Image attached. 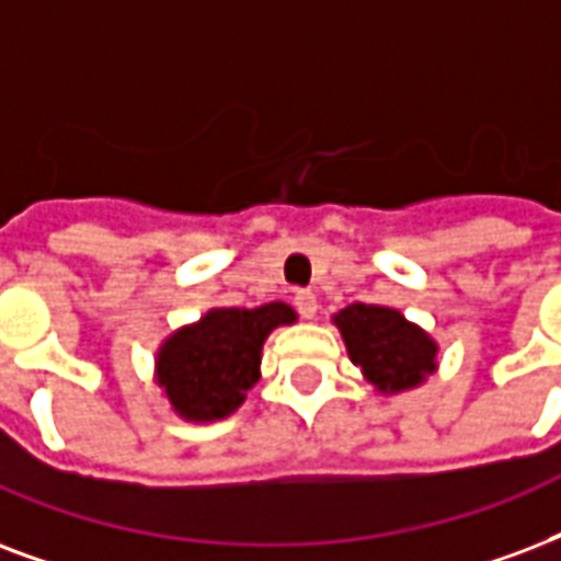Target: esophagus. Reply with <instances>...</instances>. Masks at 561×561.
<instances>
[{"label":"esophagus","mask_w":561,"mask_h":561,"mask_svg":"<svg viewBox=\"0 0 561 561\" xmlns=\"http://www.w3.org/2000/svg\"><path fill=\"white\" fill-rule=\"evenodd\" d=\"M294 306H297V311L306 320H311L318 314V297H314L311 290H297V294H294Z\"/></svg>","instance_id":"1"}]
</instances>
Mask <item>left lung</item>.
Instances as JSON below:
<instances>
[{
  "instance_id": "left-lung-1",
  "label": "left lung",
  "mask_w": 561,
  "mask_h": 561,
  "mask_svg": "<svg viewBox=\"0 0 561 561\" xmlns=\"http://www.w3.org/2000/svg\"><path fill=\"white\" fill-rule=\"evenodd\" d=\"M332 323L376 394H405L438 370V341L391 306L353 302L332 314Z\"/></svg>"
}]
</instances>
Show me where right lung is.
Returning <instances> with one entry per match:
<instances>
[{
  "instance_id": "add662e5",
  "label": "right lung",
  "mask_w": 561,
  "mask_h": 561,
  "mask_svg": "<svg viewBox=\"0 0 561 561\" xmlns=\"http://www.w3.org/2000/svg\"><path fill=\"white\" fill-rule=\"evenodd\" d=\"M297 323L288 302L259 309H208L158 344L152 379L170 412L187 423L224 421L262 379V350L273 329Z\"/></svg>"
}]
</instances>
